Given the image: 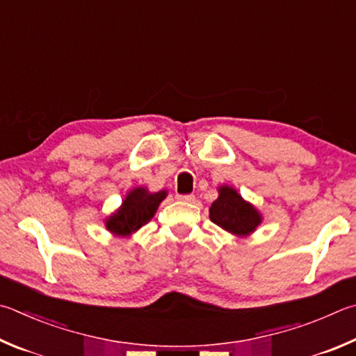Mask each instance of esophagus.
I'll return each instance as SVG.
<instances>
[{"label":"esophagus","mask_w":356,"mask_h":356,"mask_svg":"<svg viewBox=\"0 0 356 356\" xmlns=\"http://www.w3.org/2000/svg\"><path fill=\"white\" fill-rule=\"evenodd\" d=\"M179 200H184V202H193L195 200V195H177Z\"/></svg>","instance_id":"esophagus-1"}]
</instances>
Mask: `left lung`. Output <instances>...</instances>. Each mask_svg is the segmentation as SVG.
<instances>
[{"instance_id": "obj_1", "label": "left lung", "mask_w": 356, "mask_h": 356, "mask_svg": "<svg viewBox=\"0 0 356 356\" xmlns=\"http://www.w3.org/2000/svg\"><path fill=\"white\" fill-rule=\"evenodd\" d=\"M210 219L234 235H249L261 222V216L230 186L219 188V197L210 207Z\"/></svg>"}]
</instances>
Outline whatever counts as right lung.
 Wrapping results in <instances>:
<instances>
[{
    "mask_svg": "<svg viewBox=\"0 0 356 356\" xmlns=\"http://www.w3.org/2000/svg\"><path fill=\"white\" fill-rule=\"evenodd\" d=\"M165 196L166 191L163 190L159 193H147L145 188L132 190L121 209L107 219V229L115 235H131L149 221Z\"/></svg>",
    "mask_w": 356,
    "mask_h": 356,
    "instance_id": "add662e5",
    "label": "right lung"
}]
</instances>
